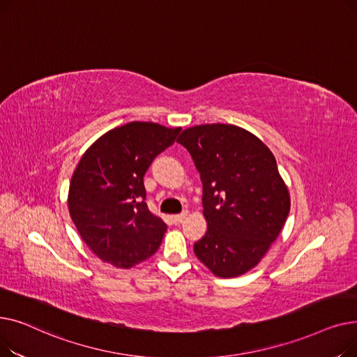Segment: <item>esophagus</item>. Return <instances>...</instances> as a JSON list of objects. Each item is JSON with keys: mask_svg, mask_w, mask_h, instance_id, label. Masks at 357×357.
I'll list each match as a JSON object with an SVG mask.
<instances>
[{"mask_svg": "<svg viewBox=\"0 0 357 357\" xmlns=\"http://www.w3.org/2000/svg\"><path fill=\"white\" fill-rule=\"evenodd\" d=\"M186 215H188V213H186V211H183V213H181V214H176V215H172V221H174L175 224H181V222L186 218Z\"/></svg>", "mask_w": 357, "mask_h": 357, "instance_id": "1", "label": "esophagus"}]
</instances>
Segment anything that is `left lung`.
Wrapping results in <instances>:
<instances>
[{
  "label": "left lung",
  "mask_w": 357,
  "mask_h": 357,
  "mask_svg": "<svg viewBox=\"0 0 357 357\" xmlns=\"http://www.w3.org/2000/svg\"><path fill=\"white\" fill-rule=\"evenodd\" d=\"M202 181L208 229L194 245L197 257L218 278L255 268L289 214L288 188L265 143L233 124H201L178 139Z\"/></svg>",
  "instance_id": "1"
}]
</instances>
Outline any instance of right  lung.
I'll list each match as a JSON object with an SVG mask.
<instances>
[{"instance_id":"obj_1","label":"right lung","mask_w":357,"mask_h":357,"mask_svg":"<svg viewBox=\"0 0 357 357\" xmlns=\"http://www.w3.org/2000/svg\"><path fill=\"white\" fill-rule=\"evenodd\" d=\"M181 127L131 121L112 128L81 158L69 185V214L91 252L131 268L159 249L166 224L149 211L143 176Z\"/></svg>"}]
</instances>
